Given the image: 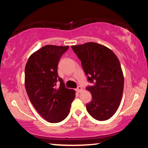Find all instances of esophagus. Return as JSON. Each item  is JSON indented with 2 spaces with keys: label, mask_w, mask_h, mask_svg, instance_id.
Wrapping results in <instances>:
<instances>
[{
  "label": "esophagus",
  "mask_w": 148,
  "mask_h": 148,
  "mask_svg": "<svg viewBox=\"0 0 148 148\" xmlns=\"http://www.w3.org/2000/svg\"><path fill=\"white\" fill-rule=\"evenodd\" d=\"M76 91L77 92H80L82 90V86H78V87H77V88H76Z\"/></svg>",
  "instance_id": "34e87169"
}]
</instances>
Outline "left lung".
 Here are the masks:
<instances>
[{
	"mask_svg": "<svg viewBox=\"0 0 148 148\" xmlns=\"http://www.w3.org/2000/svg\"><path fill=\"white\" fill-rule=\"evenodd\" d=\"M72 48L92 84L86 88L92 95L86 110L97 121L108 120L116 113L123 96L124 76L119 59L111 49L96 42L72 45Z\"/></svg>",
	"mask_w": 148,
	"mask_h": 148,
	"instance_id": "8db88e82",
	"label": "left lung"
}]
</instances>
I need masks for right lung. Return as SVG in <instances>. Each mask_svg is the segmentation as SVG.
Instances as JSON below:
<instances>
[{"instance_id":"1","label":"right lung","mask_w":148,"mask_h":148,"mask_svg":"<svg viewBox=\"0 0 148 148\" xmlns=\"http://www.w3.org/2000/svg\"><path fill=\"white\" fill-rule=\"evenodd\" d=\"M69 46L45 45L29 56L25 67V87L31 103L45 120L57 123L70 113L75 90L67 88L58 74V63ZM60 85L56 87V82Z\"/></svg>"}]
</instances>
